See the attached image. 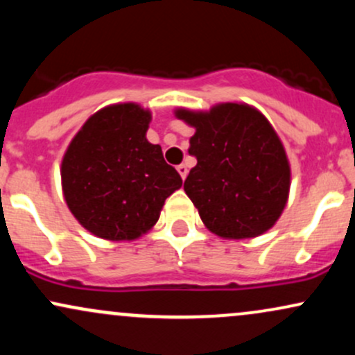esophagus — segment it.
<instances>
[{"mask_svg":"<svg viewBox=\"0 0 355 355\" xmlns=\"http://www.w3.org/2000/svg\"><path fill=\"white\" fill-rule=\"evenodd\" d=\"M177 170H178V173H180V177L183 178V180H185L187 173H189V170H187V166H185V165H178Z\"/></svg>","mask_w":355,"mask_h":355,"instance_id":"34e87169","label":"esophagus"}]
</instances>
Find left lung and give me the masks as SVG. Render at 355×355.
I'll return each mask as SVG.
<instances>
[{"instance_id":"left-lung-1","label":"left lung","mask_w":355,"mask_h":355,"mask_svg":"<svg viewBox=\"0 0 355 355\" xmlns=\"http://www.w3.org/2000/svg\"><path fill=\"white\" fill-rule=\"evenodd\" d=\"M177 116L197 130L189 148L197 165L183 189L207 229L223 239L270 229L287 203L291 166L267 118L237 103L209 113L178 110Z\"/></svg>"}]
</instances>
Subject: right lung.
I'll list each match as a JSON object with an SVG mask.
<instances>
[{
  "label": "right lung",
  "mask_w": 355,
  "mask_h": 355,
  "mask_svg": "<svg viewBox=\"0 0 355 355\" xmlns=\"http://www.w3.org/2000/svg\"><path fill=\"white\" fill-rule=\"evenodd\" d=\"M150 112L138 105L100 110L73 138L61 164L64 200L93 235L133 240L148 232L182 187L160 145L146 140Z\"/></svg>",
  "instance_id": "1"
}]
</instances>
